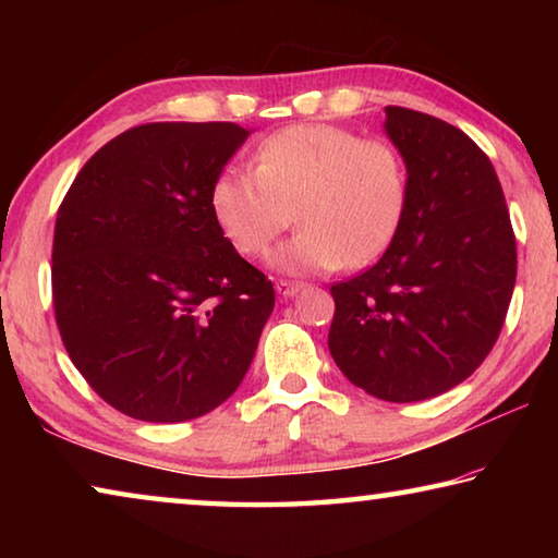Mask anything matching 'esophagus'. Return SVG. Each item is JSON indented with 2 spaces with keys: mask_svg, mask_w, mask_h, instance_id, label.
<instances>
[{
  "mask_svg": "<svg viewBox=\"0 0 558 558\" xmlns=\"http://www.w3.org/2000/svg\"><path fill=\"white\" fill-rule=\"evenodd\" d=\"M276 290H278V295L280 298H286V300H290V298H295L298 292L302 290V286L300 282H290V280H280L278 286H276Z\"/></svg>",
  "mask_w": 558,
  "mask_h": 558,
  "instance_id": "34e87169",
  "label": "esophagus"
}]
</instances>
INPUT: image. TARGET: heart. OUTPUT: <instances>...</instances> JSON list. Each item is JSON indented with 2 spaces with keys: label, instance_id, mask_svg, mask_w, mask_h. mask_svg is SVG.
Listing matches in <instances>:
<instances>
[{
  "label": "heart",
  "instance_id": "heart-1",
  "mask_svg": "<svg viewBox=\"0 0 558 558\" xmlns=\"http://www.w3.org/2000/svg\"><path fill=\"white\" fill-rule=\"evenodd\" d=\"M409 174L386 140L332 125H295L263 140L251 169L214 179L209 204L235 251L260 256L288 229L300 231L268 256L280 276L362 268L389 248L405 211Z\"/></svg>",
  "mask_w": 558,
  "mask_h": 558
}]
</instances>
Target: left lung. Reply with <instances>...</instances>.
<instances>
[{
  "instance_id": "8db88e82",
  "label": "left lung",
  "mask_w": 558,
  "mask_h": 558,
  "mask_svg": "<svg viewBox=\"0 0 558 558\" xmlns=\"http://www.w3.org/2000/svg\"><path fill=\"white\" fill-rule=\"evenodd\" d=\"M409 174L384 256L332 286L329 352L349 381L391 403L446 393L495 347L517 280V243L495 167L465 132L386 108Z\"/></svg>"
}]
</instances>
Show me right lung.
Wrapping results in <instances>:
<instances>
[{
    "mask_svg": "<svg viewBox=\"0 0 558 558\" xmlns=\"http://www.w3.org/2000/svg\"><path fill=\"white\" fill-rule=\"evenodd\" d=\"M251 130L149 122L93 155L53 231V310L75 369L137 421L182 423L239 389L276 305L223 239L214 179Z\"/></svg>",
    "mask_w": 558,
    "mask_h": 558,
    "instance_id": "add662e5",
    "label": "right lung"
}]
</instances>
